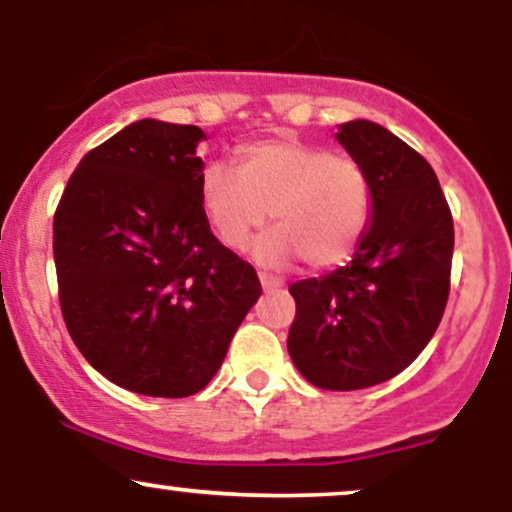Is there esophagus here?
Wrapping results in <instances>:
<instances>
[{
  "instance_id": "1",
  "label": "esophagus",
  "mask_w": 512,
  "mask_h": 512,
  "mask_svg": "<svg viewBox=\"0 0 512 512\" xmlns=\"http://www.w3.org/2000/svg\"><path fill=\"white\" fill-rule=\"evenodd\" d=\"M260 284L264 286V289H279V286H284V281L276 279V276L267 274V272H260Z\"/></svg>"
}]
</instances>
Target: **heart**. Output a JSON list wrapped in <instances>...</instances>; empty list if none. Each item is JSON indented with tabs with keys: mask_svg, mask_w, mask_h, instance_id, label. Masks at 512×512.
Here are the masks:
<instances>
[{
	"mask_svg": "<svg viewBox=\"0 0 512 512\" xmlns=\"http://www.w3.org/2000/svg\"><path fill=\"white\" fill-rule=\"evenodd\" d=\"M211 231L226 248H248L255 231L276 228L257 243V257L276 264L301 260L330 269L349 260L373 219V185L351 156L293 137L245 144L236 170L214 163L199 185Z\"/></svg>",
	"mask_w": 512,
	"mask_h": 512,
	"instance_id": "heart-1",
	"label": "heart"
}]
</instances>
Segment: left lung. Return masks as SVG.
Wrapping results in <instances>:
<instances>
[{
  "mask_svg": "<svg viewBox=\"0 0 512 512\" xmlns=\"http://www.w3.org/2000/svg\"><path fill=\"white\" fill-rule=\"evenodd\" d=\"M339 142L366 168L373 223L346 267L289 286V354L322 390L395 378L436 334L450 293L455 226L431 163L385 127L346 122Z\"/></svg>",
  "mask_w": 512,
  "mask_h": 512,
  "instance_id": "obj_1",
  "label": "left lung"
}]
</instances>
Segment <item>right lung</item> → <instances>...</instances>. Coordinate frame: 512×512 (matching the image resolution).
I'll return each instance as SVG.
<instances>
[{"label": "right lung", "instance_id": "add662e5", "mask_svg": "<svg viewBox=\"0 0 512 512\" xmlns=\"http://www.w3.org/2000/svg\"><path fill=\"white\" fill-rule=\"evenodd\" d=\"M202 137L195 125L132 122L81 158L52 223L69 337L139 395L204 390L262 293L204 216Z\"/></svg>", "mask_w": 512, "mask_h": 512}]
</instances>
